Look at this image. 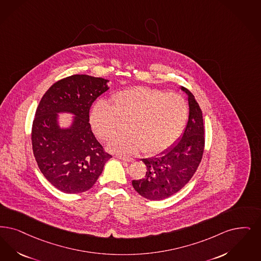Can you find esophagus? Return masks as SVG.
I'll return each instance as SVG.
<instances>
[{
  "instance_id": "1",
  "label": "esophagus",
  "mask_w": 261,
  "mask_h": 261,
  "mask_svg": "<svg viewBox=\"0 0 261 261\" xmlns=\"http://www.w3.org/2000/svg\"><path fill=\"white\" fill-rule=\"evenodd\" d=\"M118 159L122 160V161H125V162H134V159L133 158H129V157L121 156V155H118L116 156Z\"/></svg>"
}]
</instances>
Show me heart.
Returning a JSON list of instances; mask_svg holds the SVG:
<instances>
[{
  "mask_svg": "<svg viewBox=\"0 0 261 261\" xmlns=\"http://www.w3.org/2000/svg\"><path fill=\"white\" fill-rule=\"evenodd\" d=\"M188 101L180 94L136 86L112 96V105L100 100L92 106L89 121L103 141L115 137L120 122L128 130L115 138L110 148L121 154L142 149L146 155L163 153L181 137L188 123Z\"/></svg>",
  "mask_w": 261,
  "mask_h": 261,
  "instance_id": "1",
  "label": "heart"
}]
</instances>
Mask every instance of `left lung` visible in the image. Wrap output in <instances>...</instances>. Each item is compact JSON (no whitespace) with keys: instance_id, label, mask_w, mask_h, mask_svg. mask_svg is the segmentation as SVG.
I'll use <instances>...</instances> for the list:
<instances>
[{"instance_id":"8db88e82","label":"left lung","mask_w":261,"mask_h":261,"mask_svg":"<svg viewBox=\"0 0 261 261\" xmlns=\"http://www.w3.org/2000/svg\"><path fill=\"white\" fill-rule=\"evenodd\" d=\"M188 95L189 116L181 139L167 151L142 159L146 173L132 186L143 197L159 201L168 198L184 188L195 174L205 148V129L202 111L193 94L181 86Z\"/></svg>"}]
</instances>
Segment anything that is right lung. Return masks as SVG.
<instances>
[{
    "instance_id": "obj_1",
    "label": "right lung",
    "mask_w": 261,
    "mask_h": 261,
    "mask_svg": "<svg viewBox=\"0 0 261 261\" xmlns=\"http://www.w3.org/2000/svg\"><path fill=\"white\" fill-rule=\"evenodd\" d=\"M107 83L87 74L67 76L48 88L37 108L32 124L34 155L44 177L65 193L90 189L112 158L89 123L90 107L109 89ZM61 111L76 115L69 129L57 125L56 114Z\"/></svg>"
}]
</instances>
